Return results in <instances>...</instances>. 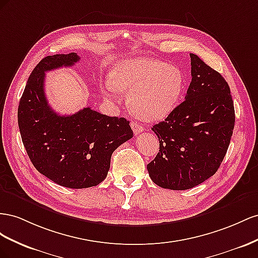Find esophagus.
Returning a JSON list of instances; mask_svg holds the SVG:
<instances>
[{
  "instance_id": "34e87169",
  "label": "esophagus",
  "mask_w": 258,
  "mask_h": 258,
  "mask_svg": "<svg viewBox=\"0 0 258 258\" xmlns=\"http://www.w3.org/2000/svg\"><path fill=\"white\" fill-rule=\"evenodd\" d=\"M131 127H132V130H133L135 135H137L139 133H143V132L145 131V127L142 126V125L139 124V123H137V122H132L131 123Z\"/></svg>"
}]
</instances>
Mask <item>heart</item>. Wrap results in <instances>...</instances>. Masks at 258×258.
<instances>
[{
	"instance_id": "heart-1",
	"label": "heart",
	"mask_w": 258,
	"mask_h": 258,
	"mask_svg": "<svg viewBox=\"0 0 258 258\" xmlns=\"http://www.w3.org/2000/svg\"><path fill=\"white\" fill-rule=\"evenodd\" d=\"M185 75L174 64L137 57L117 62L104 84L107 97L127 94V106L146 122L164 119L177 107L185 91Z\"/></svg>"
}]
</instances>
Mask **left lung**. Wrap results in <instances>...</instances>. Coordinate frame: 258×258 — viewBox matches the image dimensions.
<instances>
[{"label":"left lung","mask_w":258,"mask_h":258,"mask_svg":"<svg viewBox=\"0 0 258 258\" xmlns=\"http://www.w3.org/2000/svg\"><path fill=\"white\" fill-rule=\"evenodd\" d=\"M191 83L180 105L153 125L160 150L147 165L156 185L186 190L214 175L228 150L234 127L230 88L220 73L190 54Z\"/></svg>","instance_id":"left-lung-1"}]
</instances>
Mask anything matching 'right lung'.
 Wrapping results in <instances>:
<instances>
[{
  "instance_id": "1",
  "label": "right lung",
  "mask_w": 258,
  "mask_h": 258,
  "mask_svg": "<svg viewBox=\"0 0 258 258\" xmlns=\"http://www.w3.org/2000/svg\"><path fill=\"white\" fill-rule=\"evenodd\" d=\"M76 53L47 56L28 79L18 107V126L26 151L41 174L58 185L82 189L107 177L112 152L133 137L125 117L108 116L90 107L71 115L50 108L44 92L45 72L72 67Z\"/></svg>"
}]
</instances>
